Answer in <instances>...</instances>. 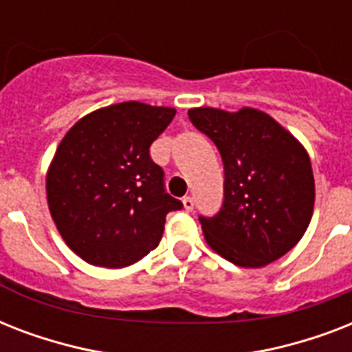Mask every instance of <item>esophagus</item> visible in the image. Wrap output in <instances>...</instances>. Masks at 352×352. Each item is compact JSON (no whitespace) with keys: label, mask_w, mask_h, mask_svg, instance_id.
I'll list each match as a JSON object with an SVG mask.
<instances>
[{"label":"esophagus","mask_w":352,"mask_h":352,"mask_svg":"<svg viewBox=\"0 0 352 352\" xmlns=\"http://www.w3.org/2000/svg\"><path fill=\"white\" fill-rule=\"evenodd\" d=\"M182 204H184V210H186V212H192L193 206H195V203H193L192 197H184V199H182Z\"/></svg>","instance_id":"1"}]
</instances>
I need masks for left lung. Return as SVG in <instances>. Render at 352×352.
<instances>
[{"label":"left lung","mask_w":352,"mask_h":352,"mask_svg":"<svg viewBox=\"0 0 352 352\" xmlns=\"http://www.w3.org/2000/svg\"><path fill=\"white\" fill-rule=\"evenodd\" d=\"M188 117L212 138L225 164V199L199 217L212 250L237 267L259 268L298 245L314 210V175L305 148L270 115L195 107Z\"/></svg>","instance_id":"left-lung-1"}]
</instances>
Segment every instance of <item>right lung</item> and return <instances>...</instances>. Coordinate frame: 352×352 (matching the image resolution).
<instances>
[{"mask_svg":"<svg viewBox=\"0 0 352 352\" xmlns=\"http://www.w3.org/2000/svg\"><path fill=\"white\" fill-rule=\"evenodd\" d=\"M173 107L122 102L80 118L47 171V203L71 250L95 267H129L157 248L182 203L164 190L149 146Z\"/></svg>","mask_w":352,"mask_h":352,"instance_id":"obj_1","label":"right lung"}]
</instances>
